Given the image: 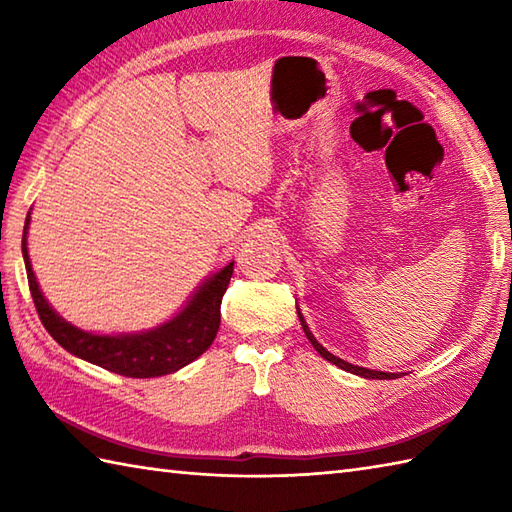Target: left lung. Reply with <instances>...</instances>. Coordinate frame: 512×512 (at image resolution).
<instances>
[{
  "label": "left lung",
  "instance_id": "1",
  "mask_svg": "<svg viewBox=\"0 0 512 512\" xmlns=\"http://www.w3.org/2000/svg\"><path fill=\"white\" fill-rule=\"evenodd\" d=\"M297 314H299V321H301V325H303V332H306V336H308V341L314 345V350H317L325 361H330L332 365H336V367H341V369H345V372H350V374H356V376H361V378H376V380H391V378H400V374H391V372H378V369H367V367H358V365H352V363H347V361H343V358H339V356H334V354H330L328 350H325V347L314 339V334L310 332V328H308V323H306V319H303V314L299 312V308H297Z\"/></svg>",
  "mask_w": 512,
  "mask_h": 512
}]
</instances>
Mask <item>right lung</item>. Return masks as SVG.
<instances>
[{
	"mask_svg": "<svg viewBox=\"0 0 512 512\" xmlns=\"http://www.w3.org/2000/svg\"><path fill=\"white\" fill-rule=\"evenodd\" d=\"M28 228L30 213L26 217L24 237H21L30 295L43 328L63 350L92 365H99L107 372L129 378H156L178 372L184 365L193 363L215 341L217 330H220V303L228 281H231L235 262H228L206 277L182 310L156 328L125 334H99L81 330L65 321L43 297L28 255Z\"/></svg>",
	"mask_w": 512,
	"mask_h": 512,
	"instance_id": "right-lung-1",
	"label": "right lung"
}]
</instances>
